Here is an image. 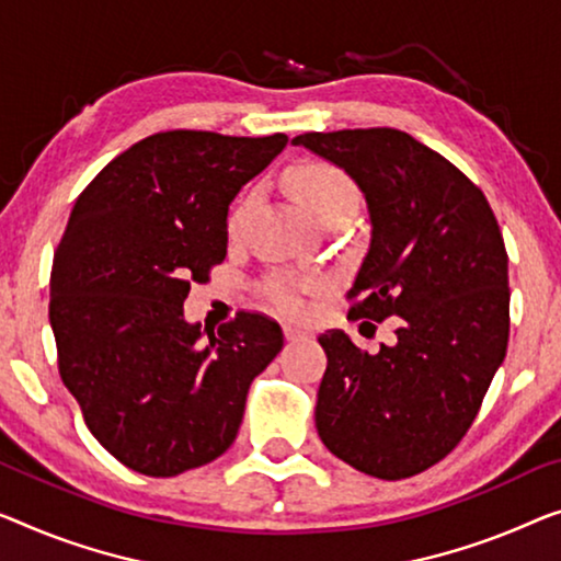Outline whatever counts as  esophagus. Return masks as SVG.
Here are the masks:
<instances>
[{"instance_id":"obj_1","label":"esophagus","mask_w":561,"mask_h":561,"mask_svg":"<svg viewBox=\"0 0 561 561\" xmlns=\"http://www.w3.org/2000/svg\"><path fill=\"white\" fill-rule=\"evenodd\" d=\"M284 337H287V342H302V340H309V332L291 328V324H284Z\"/></svg>"}]
</instances>
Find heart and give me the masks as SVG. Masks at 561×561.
<instances>
[{"label": "heart", "mask_w": 561, "mask_h": 561, "mask_svg": "<svg viewBox=\"0 0 561 561\" xmlns=\"http://www.w3.org/2000/svg\"><path fill=\"white\" fill-rule=\"evenodd\" d=\"M287 188L289 194L320 227H330L334 221H347L360 204V191L357 183L340 169V165L328 161H302L295 163L287 171ZM254 204V191L241 194L227 216V233L237 237L241 224H244L249 208ZM266 291L274 299V305L297 312L299 299L295 295V284L284 277H274L266 282Z\"/></svg>", "instance_id": "b5f03b06"}]
</instances>
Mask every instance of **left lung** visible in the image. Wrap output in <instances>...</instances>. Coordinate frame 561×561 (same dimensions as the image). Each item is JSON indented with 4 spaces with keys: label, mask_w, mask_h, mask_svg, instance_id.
<instances>
[{
    "label": "left lung",
    "mask_w": 561,
    "mask_h": 561,
    "mask_svg": "<svg viewBox=\"0 0 561 561\" xmlns=\"http://www.w3.org/2000/svg\"><path fill=\"white\" fill-rule=\"evenodd\" d=\"M291 144L340 165L367 201L370 249L347 317L396 322V342L373 355L342 330L320 334L317 433L357 471L408 479L458 446L506 357L504 237L483 191L403 130L305 133Z\"/></svg>",
    "instance_id": "left-lung-1"
}]
</instances>
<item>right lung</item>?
Wrapping results in <instances>:
<instances>
[{"instance_id":"add662e5","label":"right lung","mask_w":561,"mask_h":561,"mask_svg":"<svg viewBox=\"0 0 561 561\" xmlns=\"http://www.w3.org/2000/svg\"><path fill=\"white\" fill-rule=\"evenodd\" d=\"M287 140L156 133L75 201L49 274L57 367L90 433L133 471L169 479L219 458L284 345L259 312L201 330L183 299L227 256L233 196Z\"/></svg>"}]
</instances>
